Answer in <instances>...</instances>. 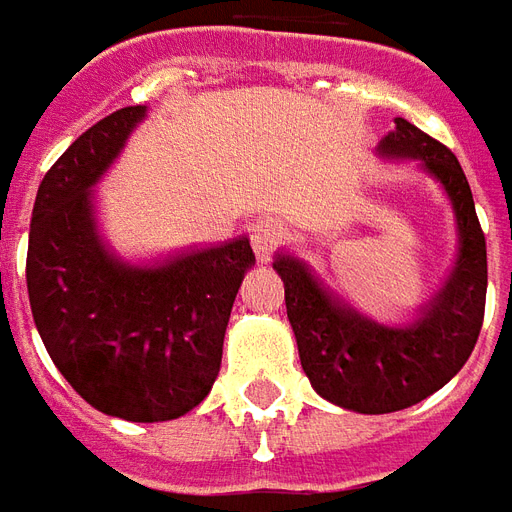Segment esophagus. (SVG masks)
<instances>
[{
    "label": "esophagus",
    "mask_w": 512,
    "mask_h": 512,
    "mask_svg": "<svg viewBox=\"0 0 512 512\" xmlns=\"http://www.w3.org/2000/svg\"><path fill=\"white\" fill-rule=\"evenodd\" d=\"M279 244H282V224L279 222H274V219H260L252 227V249H255V255L263 263L271 260V255L277 252Z\"/></svg>",
    "instance_id": "34e87169"
}]
</instances>
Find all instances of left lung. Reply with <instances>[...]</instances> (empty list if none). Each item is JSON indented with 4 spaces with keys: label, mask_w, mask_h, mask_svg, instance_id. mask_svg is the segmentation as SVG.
I'll use <instances>...</instances> for the list:
<instances>
[{
    "label": "left lung",
    "mask_w": 512,
    "mask_h": 512,
    "mask_svg": "<svg viewBox=\"0 0 512 512\" xmlns=\"http://www.w3.org/2000/svg\"><path fill=\"white\" fill-rule=\"evenodd\" d=\"M378 153L419 161V169L444 189L455 213V266L417 318L406 326H384L337 299L304 260L293 255L274 260L312 389L334 406L359 414L400 411L439 392L472 356L483 329L488 288L485 235L469 180L450 147L395 117V128L381 139Z\"/></svg>",
    "instance_id": "1"
}]
</instances>
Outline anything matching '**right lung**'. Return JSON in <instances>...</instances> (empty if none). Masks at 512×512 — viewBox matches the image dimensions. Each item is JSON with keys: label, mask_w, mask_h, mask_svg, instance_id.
Instances as JSON below:
<instances>
[{"label": "right lung", "mask_w": 512, "mask_h": 512, "mask_svg": "<svg viewBox=\"0 0 512 512\" xmlns=\"http://www.w3.org/2000/svg\"><path fill=\"white\" fill-rule=\"evenodd\" d=\"M145 115L147 106L112 112L40 180L27 290L51 362L90 406L128 422H167L211 392L235 293L255 255L241 235L131 266L104 244L93 189Z\"/></svg>", "instance_id": "obj_1"}]
</instances>
